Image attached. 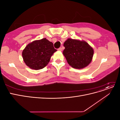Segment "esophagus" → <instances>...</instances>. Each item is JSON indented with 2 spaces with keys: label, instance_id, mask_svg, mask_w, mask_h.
<instances>
[{
  "label": "esophagus",
  "instance_id": "esophagus-1",
  "mask_svg": "<svg viewBox=\"0 0 120 120\" xmlns=\"http://www.w3.org/2000/svg\"><path fill=\"white\" fill-rule=\"evenodd\" d=\"M58 50H59V51H62V50H63V48H61V47H60V48L59 49H58Z\"/></svg>",
  "mask_w": 120,
  "mask_h": 120
}]
</instances>
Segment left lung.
I'll return each instance as SVG.
<instances>
[{
	"label": "left lung",
	"instance_id": "1",
	"mask_svg": "<svg viewBox=\"0 0 120 120\" xmlns=\"http://www.w3.org/2000/svg\"><path fill=\"white\" fill-rule=\"evenodd\" d=\"M63 54L68 64L75 68H84L92 60L94 50L85 41L68 38L64 42Z\"/></svg>",
	"mask_w": 120,
	"mask_h": 120
}]
</instances>
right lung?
<instances>
[{"mask_svg": "<svg viewBox=\"0 0 120 120\" xmlns=\"http://www.w3.org/2000/svg\"><path fill=\"white\" fill-rule=\"evenodd\" d=\"M56 50L53 43L45 38L28 44L23 50L22 55L28 67L38 70L48 64L50 57Z\"/></svg>", "mask_w": 120, "mask_h": 120, "instance_id": "add662e5", "label": "right lung"}]
</instances>
